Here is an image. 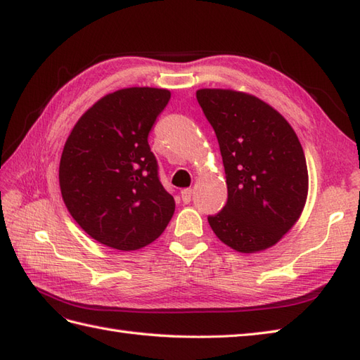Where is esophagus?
I'll use <instances>...</instances> for the list:
<instances>
[{
	"label": "esophagus",
	"mask_w": 360,
	"mask_h": 360,
	"mask_svg": "<svg viewBox=\"0 0 360 360\" xmlns=\"http://www.w3.org/2000/svg\"><path fill=\"white\" fill-rule=\"evenodd\" d=\"M181 196H182L184 202L188 204L190 200H191V196H193V190H191V188H184V190L181 191Z\"/></svg>",
	"instance_id": "obj_1"
}]
</instances>
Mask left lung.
<instances>
[{"label":"left lung","instance_id":"8db88e82","mask_svg":"<svg viewBox=\"0 0 360 360\" xmlns=\"http://www.w3.org/2000/svg\"><path fill=\"white\" fill-rule=\"evenodd\" d=\"M198 103L219 142L229 198L208 216L214 235L240 253L274 245L304 210L308 170L283 116L244 91L200 89Z\"/></svg>","mask_w":360,"mask_h":360}]
</instances>
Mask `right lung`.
<instances>
[{
  "instance_id": "right-lung-1",
  "label": "right lung",
  "mask_w": 360,
  "mask_h": 360,
  "mask_svg": "<svg viewBox=\"0 0 360 360\" xmlns=\"http://www.w3.org/2000/svg\"><path fill=\"white\" fill-rule=\"evenodd\" d=\"M170 91L116 90L75 124L61 155L60 187L67 210L89 236L122 252L152 244L174 213L148 133Z\"/></svg>"
}]
</instances>
